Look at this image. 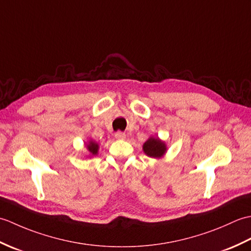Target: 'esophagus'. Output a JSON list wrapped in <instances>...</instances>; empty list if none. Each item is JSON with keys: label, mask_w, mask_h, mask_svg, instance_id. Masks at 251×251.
<instances>
[{"label": "esophagus", "mask_w": 251, "mask_h": 251, "mask_svg": "<svg viewBox=\"0 0 251 251\" xmlns=\"http://www.w3.org/2000/svg\"><path fill=\"white\" fill-rule=\"evenodd\" d=\"M125 137H126L125 132H123V131H116L115 132L116 139H125Z\"/></svg>", "instance_id": "1"}]
</instances>
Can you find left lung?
I'll return each instance as SVG.
<instances>
[{
    "label": "left lung",
    "mask_w": 251,
    "mask_h": 251,
    "mask_svg": "<svg viewBox=\"0 0 251 251\" xmlns=\"http://www.w3.org/2000/svg\"><path fill=\"white\" fill-rule=\"evenodd\" d=\"M143 151L150 157H161L166 151V146L158 138H150L143 145Z\"/></svg>",
    "instance_id": "obj_1"
}]
</instances>
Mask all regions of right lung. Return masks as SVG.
<instances>
[{
  "label": "right lung",
  "mask_w": 251,
  "mask_h": 251,
  "mask_svg": "<svg viewBox=\"0 0 251 251\" xmlns=\"http://www.w3.org/2000/svg\"><path fill=\"white\" fill-rule=\"evenodd\" d=\"M98 145L97 143H95V142H93V141H90L89 142V145H87V149H88V151L93 154V155H96V154L98 153Z\"/></svg>",
  "instance_id": "obj_1"
}]
</instances>
